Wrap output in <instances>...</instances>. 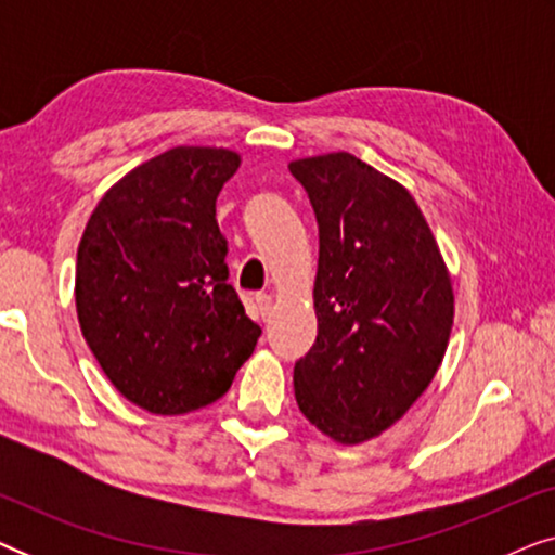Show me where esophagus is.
<instances>
[{"label":"esophagus","mask_w":555,"mask_h":555,"mask_svg":"<svg viewBox=\"0 0 555 555\" xmlns=\"http://www.w3.org/2000/svg\"><path fill=\"white\" fill-rule=\"evenodd\" d=\"M253 302H255L257 318H260V321H268V318L272 315V298H270V295L268 293H257Z\"/></svg>","instance_id":"1"}]
</instances>
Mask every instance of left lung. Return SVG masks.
<instances>
[{
    "label": "left lung",
    "instance_id": "1",
    "mask_svg": "<svg viewBox=\"0 0 555 555\" xmlns=\"http://www.w3.org/2000/svg\"><path fill=\"white\" fill-rule=\"evenodd\" d=\"M318 219L315 344L295 363V401L340 444L409 412L450 344L454 293L422 209L348 151L291 162Z\"/></svg>",
    "mask_w": 555,
    "mask_h": 555
}]
</instances>
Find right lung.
Instances as JSON below:
<instances>
[{
	"label": "right lung",
	"instance_id": "add662e5",
	"mask_svg": "<svg viewBox=\"0 0 555 555\" xmlns=\"http://www.w3.org/2000/svg\"><path fill=\"white\" fill-rule=\"evenodd\" d=\"M237 169L230 149L164 151L113 184L82 232V338L111 384L151 414L224 397L262 333L227 283L217 224V196Z\"/></svg>",
	"mask_w": 555,
	"mask_h": 555
}]
</instances>
